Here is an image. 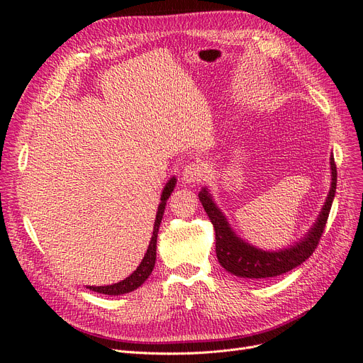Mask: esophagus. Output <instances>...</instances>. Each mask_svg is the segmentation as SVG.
Segmentation results:
<instances>
[{
  "instance_id": "34e87169",
  "label": "esophagus",
  "mask_w": 363,
  "mask_h": 363,
  "mask_svg": "<svg viewBox=\"0 0 363 363\" xmlns=\"http://www.w3.org/2000/svg\"><path fill=\"white\" fill-rule=\"evenodd\" d=\"M204 166L200 162H193L185 166L182 172V182L184 184H199L204 177Z\"/></svg>"
}]
</instances>
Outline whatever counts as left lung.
Returning <instances> with one entry per match:
<instances>
[{
    "label": "left lung",
    "instance_id": "8db88e82",
    "mask_svg": "<svg viewBox=\"0 0 363 363\" xmlns=\"http://www.w3.org/2000/svg\"><path fill=\"white\" fill-rule=\"evenodd\" d=\"M330 163L331 188L316 222L313 223L309 233L300 241H297L294 245L287 247V249H282L278 252H264L241 240L234 233L231 225L228 223L225 215L220 212V208L213 201L211 193L207 191V188H203L199 193V199L208 219L213 223L216 234V256L219 263L222 264V268L235 277L264 279L289 272L294 269L296 266L301 264L306 259H309L313 255L316 245L319 244L335 196L337 167L333 156Z\"/></svg>",
    "mask_w": 363,
    "mask_h": 363
}]
</instances>
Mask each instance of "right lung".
Wrapping results in <instances>:
<instances>
[{
    "label": "right lung",
    "mask_w": 363,
    "mask_h": 363,
    "mask_svg": "<svg viewBox=\"0 0 363 363\" xmlns=\"http://www.w3.org/2000/svg\"><path fill=\"white\" fill-rule=\"evenodd\" d=\"M177 185V178L172 177L164 188H163V193L160 197V204L157 207V215H156V220H155V228H152V235L148 244V249L140 263L138 268L133 271L128 278H125L123 281L118 282V284H111V285H104V287H92L89 285L91 291L95 293H100V294H107V296H121V294H126L130 293L133 290H137L138 287L147 281V278L151 275L152 269H155V263H156V247H157V234H159V228H160V222L164 213V207H166V201L170 197L172 191H174V188Z\"/></svg>",
    "instance_id": "right-lung-1"
}]
</instances>
